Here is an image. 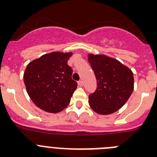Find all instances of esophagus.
Returning a JSON list of instances; mask_svg holds the SVG:
<instances>
[{
	"mask_svg": "<svg viewBox=\"0 0 157 157\" xmlns=\"http://www.w3.org/2000/svg\"><path fill=\"white\" fill-rule=\"evenodd\" d=\"M78 86H79L80 87H82V86H83V82L82 81V80H80L79 82H78Z\"/></svg>",
	"mask_w": 157,
	"mask_h": 157,
	"instance_id": "34e87169",
	"label": "esophagus"
}]
</instances>
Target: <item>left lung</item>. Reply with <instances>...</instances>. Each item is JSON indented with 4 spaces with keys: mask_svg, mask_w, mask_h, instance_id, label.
<instances>
[{
    "mask_svg": "<svg viewBox=\"0 0 157 157\" xmlns=\"http://www.w3.org/2000/svg\"><path fill=\"white\" fill-rule=\"evenodd\" d=\"M97 80L96 91L89 96L90 106L102 115L117 111L128 101L134 90V77L127 66L103 54H88Z\"/></svg>",
    "mask_w": 157,
    "mask_h": 157,
    "instance_id": "8db88e82",
    "label": "left lung"
}]
</instances>
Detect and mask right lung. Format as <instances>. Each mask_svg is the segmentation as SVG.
Returning <instances> with one entry per match:
<instances>
[{
    "mask_svg": "<svg viewBox=\"0 0 157 157\" xmlns=\"http://www.w3.org/2000/svg\"><path fill=\"white\" fill-rule=\"evenodd\" d=\"M72 53L55 51L44 54L27 65L23 78L28 95L36 107L58 113L67 107L77 82L67 65Z\"/></svg>",
    "mask_w": 157,
    "mask_h": 157,
    "instance_id": "1",
    "label": "right lung"
}]
</instances>
